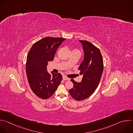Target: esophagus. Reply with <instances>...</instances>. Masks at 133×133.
Returning a JSON list of instances; mask_svg holds the SVG:
<instances>
[{
    "label": "esophagus",
    "mask_w": 133,
    "mask_h": 133,
    "mask_svg": "<svg viewBox=\"0 0 133 133\" xmlns=\"http://www.w3.org/2000/svg\"><path fill=\"white\" fill-rule=\"evenodd\" d=\"M63 79L64 80H67V81H68V80H70L69 78H68L65 77V76H64V77H63Z\"/></svg>",
    "instance_id": "esophagus-1"
}]
</instances>
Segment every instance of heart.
Returning a JSON list of instances; mask_svg holds the SVG:
<instances>
[{
  "mask_svg": "<svg viewBox=\"0 0 133 133\" xmlns=\"http://www.w3.org/2000/svg\"><path fill=\"white\" fill-rule=\"evenodd\" d=\"M74 51H78V52H79V51L78 50H77V49H75V50H74Z\"/></svg>",
  "mask_w": 133,
  "mask_h": 133,
  "instance_id": "1",
  "label": "heart"
}]
</instances>
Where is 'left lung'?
Instances as JSON below:
<instances>
[{"mask_svg": "<svg viewBox=\"0 0 133 133\" xmlns=\"http://www.w3.org/2000/svg\"><path fill=\"white\" fill-rule=\"evenodd\" d=\"M83 46L84 57L78 69L83 75L81 82L74 79V87L69 92L72 98L77 101L91 96L98 87L103 70V61L100 50L87 41L79 40Z\"/></svg>", "mask_w": 133, "mask_h": 133, "instance_id": "1", "label": "left lung"}]
</instances>
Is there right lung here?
Listing matches in <instances>:
<instances>
[{
	"label": "right lung",
	"mask_w": 133,
	"mask_h": 133,
	"mask_svg": "<svg viewBox=\"0 0 133 133\" xmlns=\"http://www.w3.org/2000/svg\"><path fill=\"white\" fill-rule=\"evenodd\" d=\"M66 38L45 37L35 42L30 50L25 69L29 85L39 98L47 99L53 96L62 80L61 74L47 71L48 62L54 59L55 53Z\"/></svg>",
	"instance_id": "add662e5"
}]
</instances>
